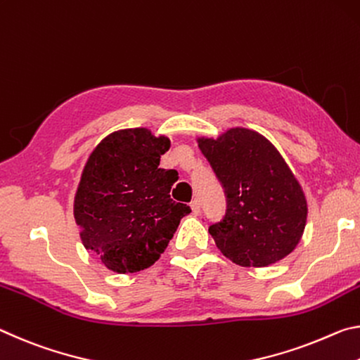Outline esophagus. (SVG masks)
Segmentation results:
<instances>
[{"instance_id":"obj_1","label":"esophagus","mask_w":360,"mask_h":360,"mask_svg":"<svg viewBox=\"0 0 360 360\" xmlns=\"http://www.w3.org/2000/svg\"><path fill=\"white\" fill-rule=\"evenodd\" d=\"M191 210H193V215L201 214V204H199L198 199H194V201L191 202Z\"/></svg>"}]
</instances>
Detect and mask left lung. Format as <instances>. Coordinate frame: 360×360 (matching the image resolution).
I'll use <instances>...</instances> for the list:
<instances>
[{"mask_svg": "<svg viewBox=\"0 0 360 360\" xmlns=\"http://www.w3.org/2000/svg\"><path fill=\"white\" fill-rule=\"evenodd\" d=\"M198 143L225 190L226 214L209 226L223 255L239 266L263 268L292 253L304 231L308 204L274 145L244 127Z\"/></svg>", "mask_w": 360, "mask_h": 360, "instance_id": "obj_1", "label": "left lung"}]
</instances>
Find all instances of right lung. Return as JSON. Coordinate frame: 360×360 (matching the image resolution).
<instances>
[{
    "label": "right lung",
    "mask_w": 360,
    "mask_h": 360,
    "mask_svg": "<svg viewBox=\"0 0 360 360\" xmlns=\"http://www.w3.org/2000/svg\"><path fill=\"white\" fill-rule=\"evenodd\" d=\"M170 148L164 135L148 129H122L96 146L75 196L81 240L108 269L137 273L150 268L191 212L170 199L176 170L159 167Z\"/></svg>",
    "instance_id": "obj_1"
}]
</instances>
